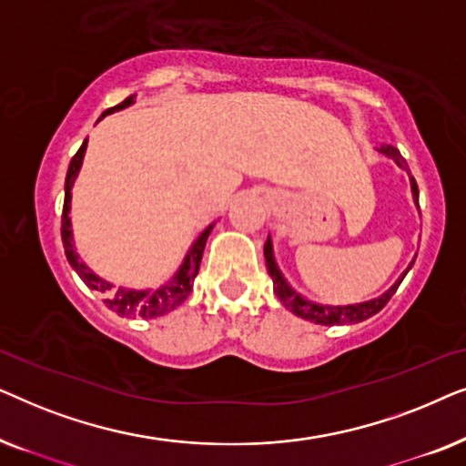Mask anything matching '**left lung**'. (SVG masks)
<instances>
[{"mask_svg": "<svg viewBox=\"0 0 466 466\" xmlns=\"http://www.w3.org/2000/svg\"><path fill=\"white\" fill-rule=\"evenodd\" d=\"M375 150H378L381 157L392 158V161L397 163L400 169H407L405 158L400 157V152L394 148V146L381 144V146H375ZM410 184H411L413 203H416V208H420L418 206V184H416V180H413V176H410ZM413 260L407 265V269L397 278V282H394L386 292H381L380 297H373V299H369V301H360V303H350V305H327V303L309 301L308 297H303L301 292H297L295 289H292V286L289 284V279L284 278V273L279 271V267H278L276 254H273L271 235H267V241H265L267 271H269V276L273 279V290H276L279 301H282L284 308L292 311L295 316L303 318V320L316 322V324H324V327H335V324H356V322H362V320H367V318L378 314V311L384 308L388 301H390V297L397 292L400 282H403V278L410 273V269L413 267Z\"/></svg>", "mask_w": 466, "mask_h": 466, "instance_id": "1", "label": "left lung"}]
</instances>
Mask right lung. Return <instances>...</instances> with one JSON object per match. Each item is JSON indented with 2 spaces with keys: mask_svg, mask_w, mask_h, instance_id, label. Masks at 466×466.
I'll return each mask as SVG.
<instances>
[{
  "mask_svg": "<svg viewBox=\"0 0 466 466\" xmlns=\"http://www.w3.org/2000/svg\"><path fill=\"white\" fill-rule=\"evenodd\" d=\"M136 104V95L127 97L123 104L110 107L101 114V118L107 116L112 112H120L125 107ZM99 118V120H101ZM86 144L85 139L80 146V150L76 152L72 163H69L67 176H66V201H63V218H61V238H63V248H66V257L72 265V269L78 273L91 290H99L106 295V305L110 308L114 314L125 316V318H158L169 314L171 309H176L177 305L187 301V297L193 290L195 276L199 273V265L203 258V250H206V241L212 233L216 222L203 228V233L197 238L193 244H190L188 252L184 254L182 265L177 267L174 276H171L167 282L158 286V289H127V286H114L107 282L101 276H97L91 267H88L82 257L78 254V248L74 244V231H72V218H69V212H72V188L76 184V177H78L82 169V161H85L86 155Z\"/></svg>",
  "mask_w": 466,
  "mask_h": 466,
  "instance_id": "right-lung-1",
  "label": "right lung"
}]
</instances>
